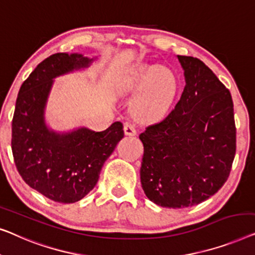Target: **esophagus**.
<instances>
[{
  "label": "esophagus",
  "instance_id": "esophagus-1",
  "mask_svg": "<svg viewBox=\"0 0 255 255\" xmlns=\"http://www.w3.org/2000/svg\"><path fill=\"white\" fill-rule=\"evenodd\" d=\"M124 130H125V134L127 136H134L136 134V128L132 124H125V127H124Z\"/></svg>",
  "mask_w": 255,
  "mask_h": 255
}]
</instances>
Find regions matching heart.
I'll return each instance as SVG.
<instances>
[{
  "label": "heart",
  "instance_id": "obj_1",
  "mask_svg": "<svg viewBox=\"0 0 255 255\" xmlns=\"http://www.w3.org/2000/svg\"><path fill=\"white\" fill-rule=\"evenodd\" d=\"M128 89L142 87L131 104V111L141 120H152L165 112L177 89V77L167 67L141 64L127 75Z\"/></svg>",
  "mask_w": 255,
  "mask_h": 255
}]
</instances>
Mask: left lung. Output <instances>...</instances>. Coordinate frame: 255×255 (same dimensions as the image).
<instances>
[{"label": "left lung", "mask_w": 255, "mask_h": 255, "mask_svg": "<svg viewBox=\"0 0 255 255\" xmlns=\"http://www.w3.org/2000/svg\"><path fill=\"white\" fill-rule=\"evenodd\" d=\"M186 85L158 123L139 134L144 146L141 184L160 207L186 208L218 192L236 153L231 93L202 61L178 55Z\"/></svg>", "instance_id": "obj_1"}]
</instances>
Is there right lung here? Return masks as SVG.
I'll list each match as a JSON object with an SVG mask.
<instances>
[{
    "mask_svg": "<svg viewBox=\"0 0 255 255\" xmlns=\"http://www.w3.org/2000/svg\"><path fill=\"white\" fill-rule=\"evenodd\" d=\"M92 61L77 53L53 54L38 64L17 96L11 138L16 167L31 188L55 202H77L92 191L104 163L124 137L119 121L103 131L81 127L56 132L46 125L53 80L88 68Z\"/></svg>",
    "mask_w": 255,
    "mask_h": 255,
    "instance_id": "obj_1",
    "label": "right lung"
}]
</instances>
